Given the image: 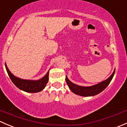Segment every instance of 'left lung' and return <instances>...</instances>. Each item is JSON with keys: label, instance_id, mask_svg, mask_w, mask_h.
<instances>
[{"label": "left lung", "instance_id": "obj_1", "mask_svg": "<svg viewBox=\"0 0 127 127\" xmlns=\"http://www.w3.org/2000/svg\"><path fill=\"white\" fill-rule=\"evenodd\" d=\"M114 73L115 70L114 71L112 75L108 79L99 83V84L90 87H82L73 84L69 80L67 76L66 77V82L71 90L75 94L82 96H92L99 94L107 87V85L110 84L111 81L112 80Z\"/></svg>", "mask_w": 127, "mask_h": 127}]
</instances>
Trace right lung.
Masks as SVG:
<instances>
[{
  "label": "right lung",
  "instance_id": "1",
  "mask_svg": "<svg viewBox=\"0 0 127 127\" xmlns=\"http://www.w3.org/2000/svg\"><path fill=\"white\" fill-rule=\"evenodd\" d=\"M5 68L8 73L9 77L11 81L14 84L20 88L21 90L24 91L28 93H37L42 91L45 88V85H47L48 81V75H49V71L43 77L37 80H25V79H21L15 76L8 68L7 67L6 63Z\"/></svg>",
  "mask_w": 127,
  "mask_h": 127
}]
</instances>
